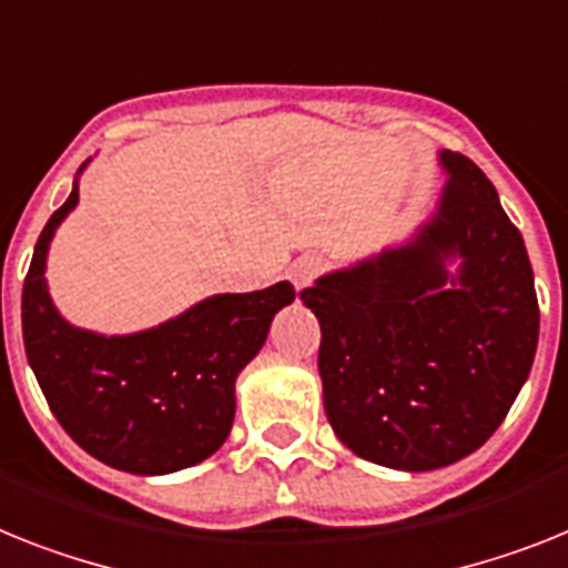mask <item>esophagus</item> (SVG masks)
Wrapping results in <instances>:
<instances>
[{"label": "esophagus", "mask_w": 568, "mask_h": 568, "mask_svg": "<svg viewBox=\"0 0 568 568\" xmlns=\"http://www.w3.org/2000/svg\"><path fill=\"white\" fill-rule=\"evenodd\" d=\"M321 256H300V260H294L292 265H288V280L294 283V288H306L314 276L321 274Z\"/></svg>", "instance_id": "1"}]
</instances>
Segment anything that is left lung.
<instances>
[{"label":"left lung","instance_id":"obj_1","mask_svg":"<svg viewBox=\"0 0 568 568\" xmlns=\"http://www.w3.org/2000/svg\"><path fill=\"white\" fill-rule=\"evenodd\" d=\"M438 161L447 184L407 245L300 292L321 321L332 430L395 470H436L479 450L526 384L540 335L535 271L497 190L462 152Z\"/></svg>","mask_w":568,"mask_h":568}]
</instances>
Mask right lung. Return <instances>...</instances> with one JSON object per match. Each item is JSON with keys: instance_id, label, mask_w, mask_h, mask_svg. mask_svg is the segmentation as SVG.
Instances as JSON below:
<instances>
[{"instance_id": "right-lung-1", "label": "right lung", "mask_w": 568, "mask_h": 568, "mask_svg": "<svg viewBox=\"0 0 568 568\" xmlns=\"http://www.w3.org/2000/svg\"><path fill=\"white\" fill-rule=\"evenodd\" d=\"M78 199L74 179L33 247L22 285L28 364L63 430L109 468L155 476L199 465L225 445L236 375L262 349L274 314L294 300V285L216 294L135 335L71 326L49 297L45 256Z\"/></svg>"}]
</instances>
